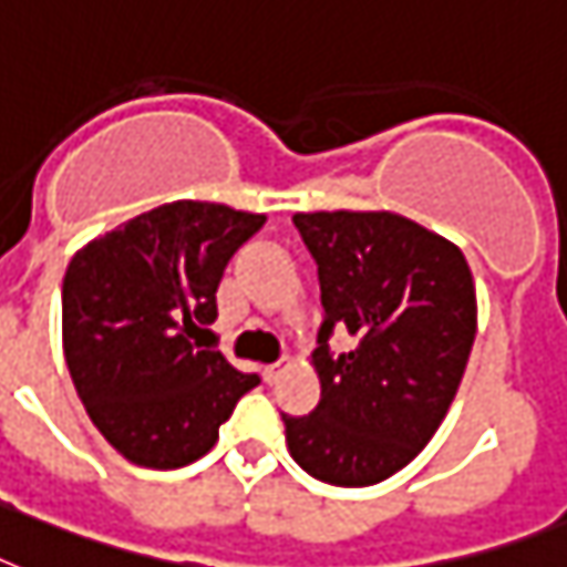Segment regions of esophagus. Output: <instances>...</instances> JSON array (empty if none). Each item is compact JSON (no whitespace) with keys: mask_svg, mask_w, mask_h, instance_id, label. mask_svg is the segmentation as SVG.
I'll return each mask as SVG.
<instances>
[{"mask_svg":"<svg viewBox=\"0 0 567 567\" xmlns=\"http://www.w3.org/2000/svg\"><path fill=\"white\" fill-rule=\"evenodd\" d=\"M288 367H291V358H282V361L268 363V367L261 370V375H265V381H268V384H276V381H279V375H282Z\"/></svg>","mask_w":567,"mask_h":567,"instance_id":"1","label":"esophagus"}]
</instances>
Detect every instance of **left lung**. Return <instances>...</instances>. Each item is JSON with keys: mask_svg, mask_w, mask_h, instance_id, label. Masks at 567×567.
<instances>
[{"mask_svg": "<svg viewBox=\"0 0 567 567\" xmlns=\"http://www.w3.org/2000/svg\"><path fill=\"white\" fill-rule=\"evenodd\" d=\"M317 261L323 323L315 367L320 402L288 416L285 443L308 475L372 486L425 449L449 413L477 331L466 256L393 212H299ZM353 334L347 353L328 347Z\"/></svg>", "mask_w": 567, "mask_h": 567, "instance_id": "obj_1", "label": "left lung"}]
</instances>
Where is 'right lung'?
<instances>
[{
    "label": "right lung",
    "instance_id": "right-lung-1",
    "mask_svg": "<svg viewBox=\"0 0 567 567\" xmlns=\"http://www.w3.org/2000/svg\"><path fill=\"white\" fill-rule=\"evenodd\" d=\"M265 215L174 200L78 250L63 276V355L92 425L136 466L204 457L256 372L192 340Z\"/></svg>",
    "mask_w": 567,
    "mask_h": 567
}]
</instances>
